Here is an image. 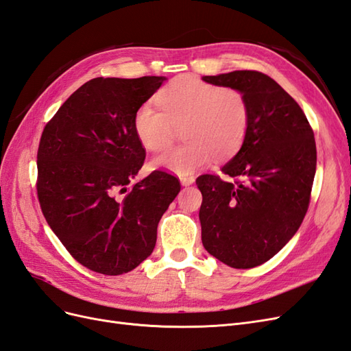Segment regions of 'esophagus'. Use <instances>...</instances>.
Instances as JSON below:
<instances>
[{"label": "esophagus", "instance_id": "1", "mask_svg": "<svg viewBox=\"0 0 351 351\" xmlns=\"http://www.w3.org/2000/svg\"><path fill=\"white\" fill-rule=\"evenodd\" d=\"M180 183H182L183 186L193 184L195 183V177H192V176H182V177H180Z\"/></svg>", "mask_w": 351, "mask_h": 351}]
</instances>
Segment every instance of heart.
<instances>
[{
    "label": "heart",
    "instance_id": "1",
    "mask_svg": "<svg viewBox=\"0 0 351 351\" xmlns=\"http://www.w3.org/2000/svg\"><path fill=\"white\" fill-rule=\"evenodd\" d=\"M152 104H142L133 117L134 133L147 151H164L183 129L186 145L154 159L152 165L177 176H190L214 156L234 155L246 137L249 105L244 95L200 79L180 76L159 89Z\"/></svg>",
    "mask_w": 351,
    "mask_h": 351
}]
</instances>
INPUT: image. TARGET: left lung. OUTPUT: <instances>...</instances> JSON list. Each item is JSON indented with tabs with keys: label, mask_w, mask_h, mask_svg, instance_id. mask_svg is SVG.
Instances as JSON below:
<instances>
[{
	"label": "left lung",
	"mask_w": 351,
	"mask_h": 351,
	"mask_svg": "<svg viewBox=\"0 0 351 351\" xmlns=\"http://www.w3.org/2000/svg\"><path fill=\"white\" fill-rule=\"evenodd\" d=\"M202 80L240 90L249 105L246 137L221 169L241 182L212 174L196 180L204 197L202 243L231 268H254L290 241L309 208L316 171L313 130L299 104L267 74L237 70Z\"/></svg>",
	"instance_id": "1"
}]
</instances>
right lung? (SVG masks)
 Wrapping results in <instances>:
<instances>
[{"instance_id": "add662e5", "label": "right lung", "mask_w": 351, "mask_h": 351, "mask_svg": "<svg viewBox=\"0 0 351 351\" xmlns=\"http://www.w3.org/2000/svg\"><path fill=\"white\" fill-rule=\"evenodd\" d=\"M167 80L97 77L61 105L38 149V197L48 226L83 267L104 275L134 269L154 252L158 222L180 182L154 171L133 183L145 149L136 110Z\"/></svg>"}]
</instances>
